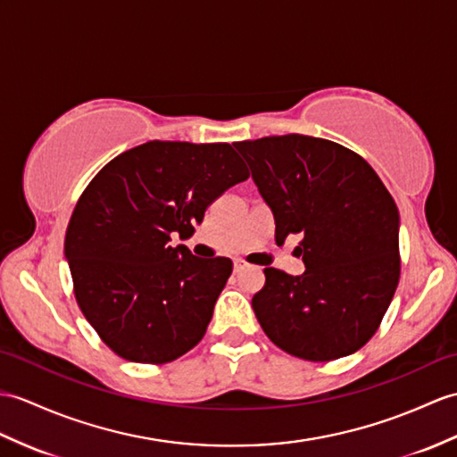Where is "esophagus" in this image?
<instances>
[{"mask_svg": "<svg viewBox=\"0 0 457 457\" xmlns=\"http://www.w3.org/2000/svg\"><path fill=\"white\" fill-rule=\"evenodd\" d=\"M245 267H247V262H245V261H241V259H236V261H233V270H236V272L243 270Z\"/></svg>", "mask_w": 457, "mask_h": 457, "instance_id": "1", "label": "esophagus"}]
</instances>
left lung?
<instances>
[{
  "instance_id": "8db88e82",
  "label": "left lung",
  "mask_w": 457,
  "mask_h": 457,
  "mask_svg": "<svg viewBox=\"0 0 457 457\" xmlns=\"http://www.w3.org/2000/svg\"><path fill=\"white\" fill-rule=\"evenodd\" d=\"M272 208L280 245L302 236V277L264 269L254 315L284 353L328 362L378 331L399 284V212L362 157L323 137L286 134L236 142Z\"/></svg>"
}]
</instances>
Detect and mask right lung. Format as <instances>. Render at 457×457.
<instances>
[{
  "mask_svg": "<svg viewBox=\"0 0 457 457\" xmlns=\"http://www.w3.org/2000/svg\"><path fill=\"white\" fill-rule=\"evenodd\" d=\"M245 179L229 144L154 140L111 159L85 187L63 253L79 310L114 354L165 364L203 341L233 262L198 259L171 239L190 236Z\"/></svg>",
  "mask_w": 457,
  "mask_h": 457,
  "instance_id": "obj_1",
  "label": "right lung"
}]
</instances>
